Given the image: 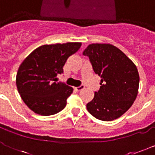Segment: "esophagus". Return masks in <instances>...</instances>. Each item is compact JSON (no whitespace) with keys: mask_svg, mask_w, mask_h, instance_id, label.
I'll return each instance as SVG.
<instances>
[{"mask_svg":"<svg viewBox=\"0 0 155 155\" xmlns=\"http://www.w3.org/2000/svg\"><path fill=\"white\" fill-rule=\"evenodd\" d=\"M84 87H85V86L84 85H80V87H75V90H76L77 91H82V90H84Z\"/></svg>","mask_w":155,"mask_h":155,"instance_id":"esophagus-1","label":"esophagus"}]
</instances>
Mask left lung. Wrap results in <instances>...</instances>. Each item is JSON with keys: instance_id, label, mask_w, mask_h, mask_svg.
I'll list each match as a JSON object with an SVG mask.
<instances>
[{"instance_id": "obj_1", "label": "left lung", "mask_w": 155, "mask_h": 155, "mask_svg": "<svg viewBox=\"0 0 155 155\" xmlns=\"http://www.w3.org/2000/svg\"><path fill=\"white\" fill-rule=\"evenodd\" d=\"M83 55L87 56L94 71L101 76L100 89L87 109L94 117L111 121L125 113L138 94L140 75L135 64L110 44H91Z\"/></svg>"}]
</instances>
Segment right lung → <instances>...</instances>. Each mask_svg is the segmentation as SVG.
Returning <instances> with one entry per match:
<instances>
[{
	"instance_id": "obj_1",
	"label": "right lung",
	"mask_w": 155,
	"mask_h": 155,
	"mask_svg": "<svg viewBox=\"0 0 155 155\" xmlns=\"http://www.w3.org/2000/svg\"><path fill=\"white\" fill-rule=\"evenodd\" d=\"M80 46V42L41 45L20 64L16 75L18 91L35 114L53 115L65 107L73 88L58 82L57 76L63 73L67 59Z\"/></svg>"
}]
</instances>
